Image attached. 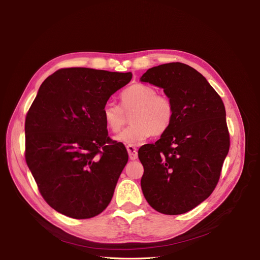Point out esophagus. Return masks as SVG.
<instances>
[{
    "label": "esophagus",
    "instance_id": "esophagus-1",
    "mask_svg": "<svg viewBox=\"0 0 260 260\" xmlns=\"http://www.w3.org/2000/svg\"><path fill=\"white\" fill-rule=\"evenodd\" d=\"M127 151L129 154V158L131 160H135L138 158V152H137V148L133 146V145H127Z\"/></svg>",
    "mask_w": 260,
    "mask_h": 260
}]
</instances>
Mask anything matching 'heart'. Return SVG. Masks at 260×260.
<instances>
[{
	"mask_svg": "<svg viewBox=\"0 0 260 260\" xmlns=\"http://www.w3.org/2000/svg\"><path fill=\"white\" fill-rule=\"evenodd\" d=\"M121 107L106 102L102 108V118L108 130L119 132L127 120L124 113H130L131 125L116 137L118 142L137 145L151 136L166 132L175 116L172 100L166 94L157 93L152 85L136 83L120 94Z\"/></svg>",
	"mask_w": 260,
	"mask_h": 260,
	"instance_id": "heart-1",
	"label": "heart"
}]
</instances>
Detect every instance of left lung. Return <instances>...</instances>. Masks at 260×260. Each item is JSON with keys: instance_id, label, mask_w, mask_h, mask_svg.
<instances>
[{"instance_id": "obj_1", "label": "left lung", "mask_w": 260, "mask_h": 260, "mask_svg": "<svg viewBox=\"0 0 260 260\" xmlns=\"http://www.w3.org/2000/svg\"><path fill=\"white\" fill-rule=\"evenodd\" d=\"M141 81L164 89L175 116L155 144L139 149L147 203L165 215H181L215 190L230 147L223 102L206 78L182 62L148 69Z\"/></svg>"}]
</instances>
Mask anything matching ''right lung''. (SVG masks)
<instances>
[{"label": "right lung", "mask_w": 260, "mask_h": 260, "mask_svg": "<svg viewBox=\"0 0 260 260\" xmlns=\"http://www.w3.org/2000/svg\"><path fill=\"white\" fill-rule=\"evenodd\" d=\"M131 73L61 68L46 78L26 116L25 158L49 205L74 219L111 203L128 152L108 137L102 108Z\"/></svg>", "instance_id": "add662e5"}]
</instances>
